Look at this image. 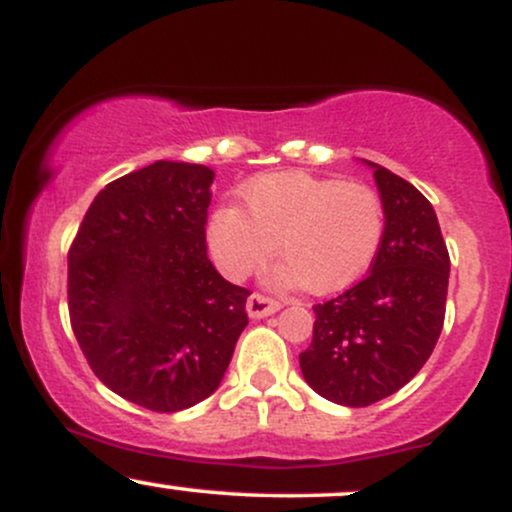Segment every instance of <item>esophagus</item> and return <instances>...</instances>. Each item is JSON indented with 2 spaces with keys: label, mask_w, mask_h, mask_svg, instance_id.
Returning a JSON list of instances; mask_svg holds the SVG:
<instances>
[{
  "label": "esophagus",
  "mask_w": 512,
  "mask_h": 512,
  "mask_svg": "<svg viewBox=\"0 0 512 512\" xmlns=\"http://www.w3.org/2000/svg\"><path fill=\"white\" fill-rule=\"evenodd\" d=\"M245 310H248L250 319H264V317L274 315V312H279L281 303H276V300L267 298V295L252 293L248 298V303H245Z\"/></svg>",
  "instance_id": "obj_1"
}]
</instances>
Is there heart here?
<instances>
[{"label":"heart","instance_id":"obj_1","mask_svg":"<svg viewBox=\"0 0 512 512\" xmlns=\"http://www.w3.org/2000/svg\"><path fill=\"white\" fill-rule=\"evenodd\" d=\"M243 209L219 207L207 221V248L219 272L245 279L276 252V281L331 293L367 272L384 238V202L362 183L279 171L240 190Z\"/></svg>","mask_w":512,"mask_h":512}]
</instances>
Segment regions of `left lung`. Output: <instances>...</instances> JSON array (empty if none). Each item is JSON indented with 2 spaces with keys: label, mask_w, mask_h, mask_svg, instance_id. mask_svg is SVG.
<instances>
[{
  "label": "left lung",
  "mask_w": 512,
  "mask_h": 512,
  "mask_svg": "<svg viewBox=\"0 0 512 512\" xmlns=\"http://www.w3.org/2000/svg\"><path fill=\"white\" fill-rule=\"evenodd\" d=\"M384 238L369 272L338 298L315 305L300 369L319 396L365 408L403 389L429 360L446 315L448 260L432 202L374 162Z\"/></svg>",
  "instance_id": "obj_1"
}]
</instances>
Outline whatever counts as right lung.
I'll return each mask as SVG.
<instances>
[{"label": "right lung", "instance_id": "right-lung-1", "mask_svg": "<svg viewBox=\"0 0 512 512\" xmlns=\"http://www.w3.org/2000/svg\"><path fill=\"white\" fill-rule=\"evenodd\" d=\"M214 171L159 162L95 195L69 252V315L107 389L178 412L212 396L248 326V288L207 257Z\"/></svg>", "mask_w": 512, "mask_h": 512}]
</instances>
